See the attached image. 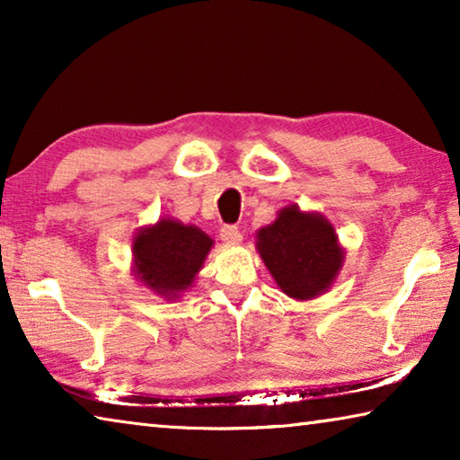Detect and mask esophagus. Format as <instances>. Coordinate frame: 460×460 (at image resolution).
Here are the masks:
<instances>
[{"label":"esophagus","mask_w":460,"mask_h":460,"mask_svg":"<svg viewBox=\"0 0 460 460\" xmlns=\"http://www.w3.org/2000/svg\"><path fill=\"white\" fill-rule=\"evenodd\" d=\"M221 239L227 245H239L241 243V233L235 227V225H225V227L221 229Z\"/></svg>","instance_id":"esophagus-1"}]
</instances>
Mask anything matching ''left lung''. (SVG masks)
Masks as SVG:
<instances>
[{
    "instance_id": "left-lung-1",
    "label": "left lung",
    "mask_w": 460,
    "mask_h": 460,
    "mask_svg": "<svg viewBox=\"0 0 460 460\" xmlns=\"http://www.w3.org/2000/svg\"><path fill=\"white\" fill-rule=\"evenodd\" d=\"M258 252L279 290L294 300H313L331 288L345 252L321 213L284 207L278 219L258 231Z\"/></svg>"
}]
</instances>
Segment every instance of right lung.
Listing matches in <instances>:
<instances>
[{"label": "right lung", "instance_id": "obj_1", "mask_svg": "<svg viewBox=\"0 0 460 460\" xmlns=\"http://www.w3.org/2000/svg\"><path fill=\"white\" fill-rule=\"evenodd\" d=\"M213 239L194 225L160 219L134 237V271L142 284L166 300L181 298L205 263Z\"/></svg>", "mask_w": 460, "mask_h": 460}]
</instances>
